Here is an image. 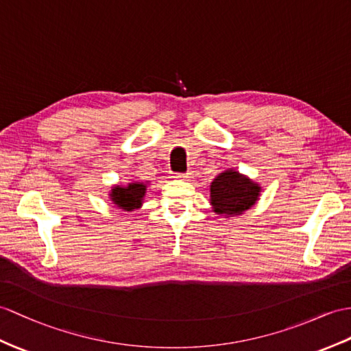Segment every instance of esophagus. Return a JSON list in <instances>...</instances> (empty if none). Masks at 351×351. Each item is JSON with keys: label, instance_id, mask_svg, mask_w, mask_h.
I'll list each match as a JSON object with an SVG mask.
<instances>
[{"label": "esophagus", "instance_id": "1", "mask_svg": "<svg viewBox=\"0 0 351 351\" xmlns=\"http://www.w3.org/2000/svg\"><path fill=\"white\" fill-rule=\"evenodd\" d=\"M189 173H186V174H176L174 176V178H177V180H187V178H189Z\"/></svg>", "mask_w": 351, "mask_h": 351}]
</instances>
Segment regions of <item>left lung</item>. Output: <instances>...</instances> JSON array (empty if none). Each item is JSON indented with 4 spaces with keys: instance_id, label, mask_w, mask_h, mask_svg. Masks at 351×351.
<instances>
[{
    "instance_id": "left-lung-1",
    "label": "left lung",
    "mask_w": 351,
    "mask_h": 351,
    "mask_svg": "<svg viewBox=\"0 0 351 351\" xmlns=\"http://www.w3.org/2000/svg\"><path fill=\"white\" fill-rule=\"evenodd\" d=\"M259 195L261 186L234 169L219 174L210 184V201L217 215H243L259 199Z\"/></svg>"
}]
</instances>
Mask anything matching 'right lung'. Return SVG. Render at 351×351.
Instances as JSON below:
<instances>
[{
	"label": "right lung",
	"instance_id": "obj_1",
	"mask_svg": "<svg viewBox=\"0 0 351 351\" xmlns=\"http://www.w3.org/2000/svg\"><path fill=\"white\" fill-rule=\"evenodd\" d=\"M147 186L141 182H134L128 186H114L110 192V199L116 207L125 211H134L141 207Z\"/></svg>",
	"mask_w": 351,
	"mask_h": 351
}]
</instances>
